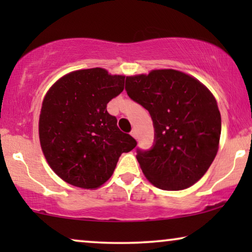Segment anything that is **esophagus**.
Instances as JSON below:
<instances>
[{"label":"esophagus","mask_w":252,"mask_h":252,"mask_svg":"<svg viewBox=\"0 0 252 252\" xmlns=\"http://www.w3.org/2000/svg\"><path fill=\"white\" fill-rule=\"evenodd\" d=\"M130 135H132L133 137H135V139H137V130L135 128L132 129V132H130Z\"/></svg>","instance_id":"obj_1"}]
</instances>
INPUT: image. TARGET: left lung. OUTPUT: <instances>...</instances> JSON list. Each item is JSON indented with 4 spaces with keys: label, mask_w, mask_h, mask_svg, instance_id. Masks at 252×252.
Instances as JSON below:
<instances>
[{
    "label": "left lung",
    "mask_w": 252,
    "mask_h": 252,
    "mask_svg": "<svg viewBox=\"0 0 252 252\" xmlns=\"http://www.w3.org/2000/svg\"><path fill=\"white\" fill-rule=\"evenodd\" d=\"M125 89L153 119V147L136 149L148 180L164 190L197 182L215 159L221 133V117L209 89L175 70L127 77Z\"/></svg>",
    "instance_id": "1"
}]
</instances>
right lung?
<instances>
[{
    "instance_id": "obj_1",
    "label": "right lung",
    "mask_w": 252,
    "mask_h": 252,
    "mask_svg": "<svg viewBox=\"0 0 252 252\" xmlns=\"http://www.w3.org/2000/svg\"><path fill=\"white\" fill-rule=\"evenodd\" d=\"M125 77L95 67L60 79L43 99L40 143L48 164L67 184L93 189L104 184L123 153L136 141L117 126L106 104L124 91Z\"/></svg>"
}]
</instances>
